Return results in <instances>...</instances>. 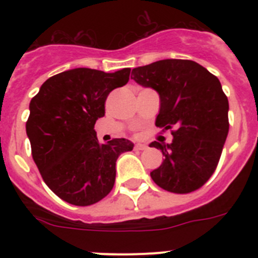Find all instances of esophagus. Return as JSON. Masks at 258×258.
<instances>
[{
	"label": "esophagus",
	"mask_w": 258,
	"mask_h": 258,
	"mask_svg": "<svg viewBox=\"0 0 258 258\" xmlns=\"http://www.w3.org/2000/svg\"><path fill=\"white\" fill-rule=\"evenodd\" d=\"M147 146L145 145V143H137L136 146H134V149L136 150H145Z\"/></svg>",
	"instance_id": "34e87169"
}]
</instances>
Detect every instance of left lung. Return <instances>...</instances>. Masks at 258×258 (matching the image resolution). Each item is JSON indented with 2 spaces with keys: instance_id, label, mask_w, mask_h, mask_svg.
I'll return each instance as SVG.
<instances>
[{
  "instance_id": "8db88e82",
  "label": "left lung",
  "mask_w": 258,
  "mask_h": 258,
  "mask_svg": "<svg viewBox=\"0 0 258 258\" xmlns=\"http://www.w3.org/2000/svg\"><path fill=\"white\" fill-rule=\"evenodd\" d=\"M132 79L159 94L156 126L174 127L160 149L163 163L152 170L159 187L175 194L198 190L213 174L229 133V101L220 80L194 60L164 59L132 70Z\"/></svg>"
}]
</instances>
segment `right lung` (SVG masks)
Here are the masks:
<instances>
[{
    "label": "right lung",
    "instance_id": "obj_1",
    "mask_svg": "<svg viewBox=\"0 0 258 258\" xmlns=\"http://www.w3.org/2000/svg\"><path fill=\"white\" fill-rule=\"evenodd\" d=\"M131 68L112 74L74 68L50 77L29 103L26 124L32 156L52 192L74 206H92L107 197L116 178V160L134 143L116 138L99 143L95 121L113 89L129 81Z\"/></svg>",
    "mask_w": 258,
    "mask_h": 258
}]
</instances>
